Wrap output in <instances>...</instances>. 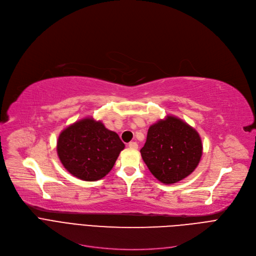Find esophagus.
Here are the masks:
<instances>
[{
	"instance_id": "obj_1",
	"label": "esophagus",
	"mask_w": 256,
	"mask_h": 256,
	"mask_svg": "<svg viewBox=\"0 0 256 256\" xmlns=\"http://www.w3.org/2000/svg\"><path fill=\"white\" fill-rule=\"evenodd\" d=\"M128 146H129V148H132V150H138V142H129Z\"/></svg>"
}]
</instances>
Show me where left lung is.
<instances>
[{"mask_svg":"<svg viewBox=\"0 0 256 256\" xmlns=\"http://www.w3.org/2000/svg\"><path fill=\"white\" fill-rule=\"evenodd\" d=\"M148 168L163 184H174L198 165L202 144L198 131L181 118L168 116L148 130L140 150Z\"/></svg>","mask_w":256,"mask_h":256,"instance_id":"8db88e82","label":"left lung"}]
</instances>
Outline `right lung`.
<instances>
[{"label":"right lung","instance_id":"right-lung-1","mask_svg":"<svg viewBox=\"0 0 256 256\" xmlns=\"http://www.w3.org/2000/svg\"><path fill=\"white\" fill-rule=\"evenodd\" d=\"M125 148L118 135L101 122L86 118L58 135V156L74 176L94 182L106 176Z\"/></svg>","mask_w":256,"mask_h":256}]
</instances>
